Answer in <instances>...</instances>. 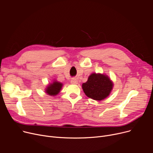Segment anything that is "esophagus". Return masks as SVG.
<instances>
[{
    "label": "esophagus",
    "instance_id": "1",
    "mask_svg": "<svg viewBox=\"0 0 153 153\" xmlns=\"http://www.w3.org/2000/svg\"><path fill=\"white\" fill-rule=\"evenodd\" d=\"M77 82H78V81H77V79H76V78H73L71 80V83L73 84H77Z\"/></svg>",
    "mask_w": 153,
    "mask_h": 153
}]
</instances>
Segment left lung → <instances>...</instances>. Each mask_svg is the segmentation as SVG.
Here are the masks:
<instances>
[{
	"label": "left lung",
	"instance_id": "left-lung-1",
	"mask_svg": "<svg viewBox=\"0 0 153 153\" xmlns=\"http://www.w3.org/2000/svg\"><path fill=\"white\" fill-rule=\"evenodd\" d=\"M113 83L107 76L93 73L90 75L86 82L82 84L85 94L96 100H102L110 94Z\"/></svg>",
	"mask_w": 153,
	"mask_h": 153
}]
</instances>
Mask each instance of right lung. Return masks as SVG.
I'll use <instances>...</instances> for the list:
<instances>
[{"label":"right lung","instance_id":"1","mask_svg":"<svg viewBox=\"0 0 153 153\" xmlns=\"http://www.w3.org/2000/svg\"><path fill=\"white\" fill-rule=\"evenodd\" d=\"M62 87V84L59 82H54L50 85L46 90V93L50 96L57 95L60 91Z\"/></svg>","mask_w":153,"mask_h":153}]
</instances>
